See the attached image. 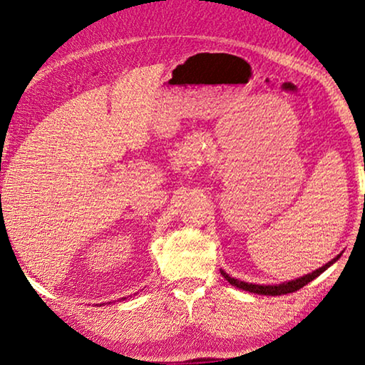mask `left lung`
<instances>
[{"label":"left lung","mask_w":365,"mask_h":365,"mask_svg":"<svg viewBox=\"0 0 365 365\" xmlns=\"http://www.w3.org/2000/svg\"><path fill=\"white\" fill-rule=\"evenodd\" d=\"M341 256V255H339ZM339 256H336L334 259H331L327 264L322 266L317 271H313L312 274H307L304 277H299L295 280H289V282H284V284H276V285H257V284H248V282H243V280H238L235 277H230L225 271H220L222 276L225 277L230 284L235 285V287H238L241 290H246V292H253V294H259V295H284V294H292L295 290H299L307 285L308 282H312L313 279H317L319 274L327 271V269L339 259Z\"/></svg>","instance_id":"obj_1"}]
</instances>
